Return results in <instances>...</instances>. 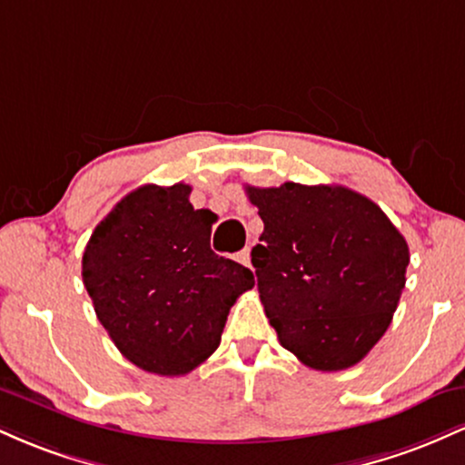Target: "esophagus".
I'll return each instance as SVG.
<instances>
[{
  "label": "esophagus",
  "mask_w": 465,
  "mask_h": 465,
  "mask_svg": "<svg viewBox=\"0 0 465 465\" xmlns=\"http://www.w3.org/2000/svg\"><path fill=\"white\" fill-rule=\"evenodd\" d=\"M238 262L244 264V266H251V251L249 249H242L238 253Z\"/></svg>",
  "instance_id": "obj_1"
}]
</instances>
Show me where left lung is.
I'll return each instance as SVG.
<instances>
[{
	"mask_svg": "<svg viewBox=\"0 0 465 465\" xmlns=\"http://www.w3.org/2000/svg\"><path fill=\"white\" fill-rule=\"evenodd\" d=\"M264 223L251 251L282 348L348 370L381 341L407 282L409 244L376 203L343 185H247Z\"/></svg>",
	"mask_w": 465,
	"mask_h": 465,
	"instance_id": "1",
	"label": "left lung"
}]
</instances>
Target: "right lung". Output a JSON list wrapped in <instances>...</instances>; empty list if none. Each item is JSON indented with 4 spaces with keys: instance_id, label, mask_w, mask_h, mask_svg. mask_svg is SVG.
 Masks as SVG:
<instances>
[{
    "instance_id": "add662e5",
    "label": "right lung",
    "mask_w": 465,
    "mask_h": 465,
    "mask_svg": "<svg viewBox=\"0 0 465 465\" xmlns=\"http://www.w3.org/2000/svg\"><path fill=\"white\" fill-rule=\"evenodd\" d=\"M192 188L142 185L94 229L83 282L124 359L157 376H185L221 343L229 308L253 288L247 266L210 247L216 216Z\"/></svg>"
}]
</instances>
